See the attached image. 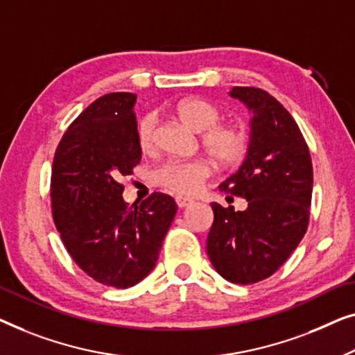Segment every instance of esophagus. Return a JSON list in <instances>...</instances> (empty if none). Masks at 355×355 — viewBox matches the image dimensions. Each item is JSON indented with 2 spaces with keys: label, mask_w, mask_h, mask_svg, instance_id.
Instances as JSON below:
<instances>
[{
  "label": "esophagus",
  "mask_w": 355,
  "mask_h": 355,
  "mask_svg": "<svg viewBox=\"0 0 355 355\" xmlns=\"http://www.w3.org/2000/svg\"><path fill=\"white\" fill-rule=\"evenodd\" d=\"M175 202H177V206L180 207V209H184V207H188V206H191L193 204V199H188V198H175Z\"/></svg>",
  "instance_id": "34e87169"
}]
</instances>
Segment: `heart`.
I'll return each instance as SVG.
<instances>
[{
	"instance_id": "heart-1",
	"label": "heart",
	"mask_w": 355,
	"mask_h": 355,
	"mask_svg": "<svg viewBox=\"0 0 355 355\" xmlns=\"http://www.w3.org/2000/svg\"><path fill=\"white\" fill-rule=\"evenodd\" d=\"M180 121L201 133V146L223 167L238 166L248 154V137L241 130L222 123L223 112L216 104L201 98H187L173 106ZM157 119L153 112L144 114L137 122V141L143 153L156 148ZM211 164L202 159L167 161L151 172V183L177 196H193L211 177Z\"/></svg>"
}]
</instances>
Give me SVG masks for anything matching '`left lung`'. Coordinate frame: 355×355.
<instances>
[{
  "mask_svg": "<svg viewBox=\"0 0 355 355\" xmlns=\"http://www.w3.org/2000/svg\"><path fill=\"white\" fill-rule=\"evenodd\" d=\"M233 98L252 112L248 156L220 191L241 196L246 211L212 202L207 256L232 283L273 275L307 232L313 187L312 159L291 114L266 89L233 87Z\"/></svg>",
  "mask_w": 355,
  "mask_h": 355,
  "instance_id": "left-lung-1",
  "label": "left lung"
}]
</instances>
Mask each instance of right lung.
I'll return each instance as SVG.
<instances>
[{"label": "right lung", "instance_id": "right-lung-1", "mask_svg": "<svg viewBox=\"0 0 355 355\" xmlns=\"http://www.w3.org/2000/svg\"><path fill=\"white\" fill-rule=\"evenodd\" d=\"M137 94L109 93L73 121L51 171V209L73 262L98 283L130 288L149 275L177 212L172 196L123 201L121 180L141 161Z\"/></svg>", "mask_w": 355, "mask_h": 355}]
</instances>
